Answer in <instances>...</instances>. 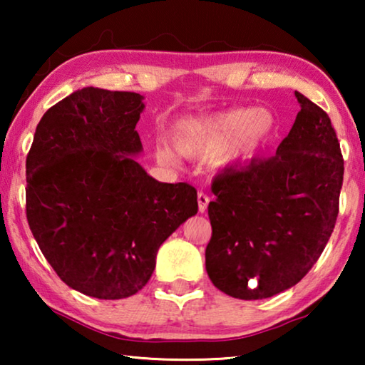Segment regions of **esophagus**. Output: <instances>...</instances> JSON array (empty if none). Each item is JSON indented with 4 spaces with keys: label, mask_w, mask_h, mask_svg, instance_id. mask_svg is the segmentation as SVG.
<instances>
[{
    "label": "esophagus",
    "mask_w": 365,
    "mask_h": 365,
    "mask_svg": "<svg viewBox=\"0 0 365 365\" xmlns=\"http://www.w3.org/2000/svg\"><path fill=\"white\" fill-rule=\"evenodd\" d=\"M207 205H209V196L206 193H202V191H200V193H197V209H200L201 214L206 212Z\"/></svg>",
    "instance_id": "1"
}]
</instances>
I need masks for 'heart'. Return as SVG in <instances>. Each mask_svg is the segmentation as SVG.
<instances>
[{
  "instance_id": "1",
  "label": "heart",
  "mask_w": 365,
  "mask_h": 365,
  "mask_svg": "<svg viewBox=\"0 0 365 365\" xmlns=\"http://www.w3.org/2000/svg\"><path fill=\"white\" fill-rule=\"evenodd\" d=\"M274 125V115L265 109H232L182 123L174 141L177 151L185 158L214 156L215 168L230 169L250 159ZM158 158L168 164L177 163L175 153L168 146L158 148Z\"/></svg>"
}]
</instances>
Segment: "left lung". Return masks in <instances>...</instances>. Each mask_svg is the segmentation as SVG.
Instances as JSON below:
<instances>
[{"label": "left lung", "instance_id": "obj_1", "mask_svg": "<svg viewBox=\"0 0 365 365\" xmlns=\"http://www.w3.org/2000/svg\"><path fill=\"white\" fill-rule=\"evenodd\" d=\"M301 110L275 156L214 178L206 270L215 288L264 299L294 287L335 228L343 156L330 117L294 91Z\"/></svg>", "mask_w": 365, "mask_h": 365}]
</instances>
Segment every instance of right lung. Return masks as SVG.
<instances>
[{
    "label": "right lung",
    "instance_id": "1",
    "mask_svg": "<svg viewBox=\"0 0 365 365\" xmlns=\"http://www.w3.org/2000/svg\"><path fill=\"white\" fill-rule=\"evenodd\" d=\"M143 96L95 86L49 108L27 156V220L66 285L122 299L151 279L159 246L197 212L188 183L154 180L133 158Z\"/></svg>",
    "mask_w": 365,
    "mask_h": 365
}]
</instances>
